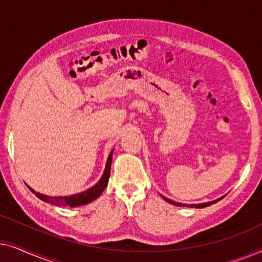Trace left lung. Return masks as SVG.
<instances>
[{
	"label": "left lung",
	"instance_id": "left-lung-1",
	"mask_svg": "<svg viewBox=\"0 0 262 262\" xmlns=\"http://www.w3.org/2000/svg\"><path fill=\"white\" fill-rule=\"evenodd\" d=\"M161 196H162V198L166 200V202H168V203H170V204H173V205H175V206H188V207H195V209H204V207H206V206H210V205H212V204H214V203H217V202H220L221 199H223L225 195H223V196H221V198H218V199H216V200H212V202H207V203H202V204H182V203H178V202H173V200H170V199H168V198H166V196L164 195H162L161 194Z\"/></svg>",
	"mask_w": 262,
	"mask_h": 262
}]
</instances>
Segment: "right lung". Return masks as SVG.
<instances>
[{
  "instance_id": "right-lung-1",
  "label": "right lung",
  "mask_w": 262,
  "mask_h": 262,
  "mask_svg": "<svg viewBox=\"0 0 262 262\" xmlns=\"http://www.w3.org/2000/svg\"><path fill=\"white\" fill-rule=\"evenodd\" d=\"M112 155H113V150L110 152L108 159H107L106 162V167L105 170H103L102 177L100 178V180L96 182V184L93 186V187L85 189V191L81 192V193H76V194L69 195V196H51V195H46V194H41V193L35 192L33 188H31L30 186H27L28 188L31 189L32 193H34L35 195L38 196L39 199L42 200V202L52 204V205L56 206H69V207H76V206H82L85 205V204L92 203L93 200H95L98 196L101 194L103 192V189L106 188L107 184H108V179H110V173H111V164H112Z\"/></svg>"
}]
</instances>
